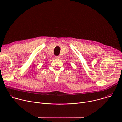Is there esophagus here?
Returning <instances> with one entry per match:
<instances>
[{"label":"esophagus","mask_w":122,"mask_h":122,"mask_svg":"<svg viewBox=\"0 0 122 122\" xmlns=\"http://www.w3.org/2000/svg\"><path fill=\"white\" fill-rule=\"evenodd\" d=\"M56 58L57 59H59L60 58V56H56Z\"/></svg>","instance_id":"34e87169"}]
</instances>
